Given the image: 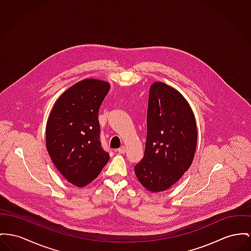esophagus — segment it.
I'll return each mask as SVG.
<instances>
[{"label": "esophagus", "instance_id": "obj_1", "mask_svg": "<svg viewBox=\"0 0 251 251\" xmlns=\"http://www.w3.org/2000/svg\"><path fill=\"white\" fill-rule=\"evenodd\" d=\"M117 151L119 153H122V154H123V153H126V148L125 146H123V147H121L120 149H118Z\"/></svg>", "mask_w": 251, "mask_h": 251}]
</instances>
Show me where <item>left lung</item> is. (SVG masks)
I'll list each match as a JSON object with an SVG mask.
<instances>
[{
  "mask_svg": "<svg viewBox=\"0 0 251 251\" xmlns=\"http://www.w3.org/2000/svg\"><path fill=\"white\" fill-rule=\"evenodd\" d=\"M147 143L135 174L148 190L168 189L189 168L197 145V126L188 102L176 89L156 82L150 89Z\"/></svg>",
  "mask_w": 251,
  "mask_h": 251,
  "instance_id": "obj_1",
  "label": "left lung"
}]
</instances>
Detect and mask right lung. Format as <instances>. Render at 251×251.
<instances>
[{
  "mask_svg": "<svg viewBox=\"0 0 251 251\" xmlns=\"http://www.w3.org/2000/svg\"><path fill=\"white\" fill-rule=\"evenodd\" d=\"M110 85L86 79L70 86L55 102L47 124V149L61 174L82 187L91 183L109 160L100 140L98 114Z\"/></svg>",
  "mask_w": 251,
  "mask_h": 251,
  "instance_id": "right-lung-1",
  "label": "right lung"
}]
</instances>
